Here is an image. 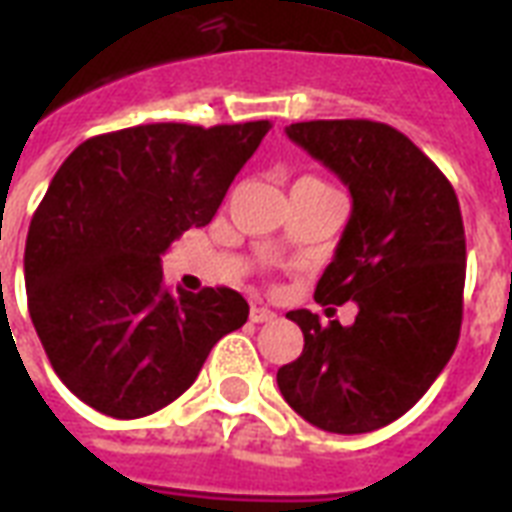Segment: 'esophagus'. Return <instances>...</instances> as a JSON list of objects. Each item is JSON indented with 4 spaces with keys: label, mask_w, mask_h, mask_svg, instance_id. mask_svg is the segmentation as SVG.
Masks as SVG:
<instances>
[{
    "label": "esophagus",
    "mask_w": 512,
    "mask_h": 512,
    "mask_svg": "<svg viewBox=\"0 0 512 512\" xmlns=\"http://www.w3.org/2000/svg\"><path fill=\"white\" fill-rule=\"evenodd\" d=\"M249 319H252L255 325H263V322H273V319H276V314H273L271 308L252 306V311H249Z\"/></svg>",
    "instance_id": "obj_1"
}]
</instances>
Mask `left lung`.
Segmentation results:
<instances>
[{
  "mask_svg": "<svg viewBox=\"0 0 512 512\" xmlns=\"http://www.w3.org/2000/svg\"><path fill=\"white\" fill-rule=\"evenodd\" d=\"M287 136L351 193V217L314 300L360 311L349 327L290 311L303 351L276 381L308 424L373 432L419 403L459 341L467 260L459 201L446 174L386 123L308 120L287 126Z\"/></svg>",
  "mask_w": 512,
  "mask_h": 512,
  "instance_id": "left-lung-1",
  "label": "left lung"
}]
</instances>
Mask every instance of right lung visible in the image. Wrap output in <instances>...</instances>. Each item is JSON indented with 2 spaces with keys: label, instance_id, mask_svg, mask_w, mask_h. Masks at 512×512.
I'll return each instance as SVG.
<instances>
[{
  "label": "right lung",
  "instance_id": "1",
  "mask_svg": "<svg viewBox=\"0 0 512 512\" xmlns=\"http://www.w3.org/2000/svg\"><path fill=\"white\" fill-rule=\"evenodd\" d=\"M271 123H147L91 136L31 217L26 300L56 376L112 419L161 411L190 389L222 335L249 317L230 287L174 292L161 255L204 228Z\"/></svg>",
  "mask_w": 512,
  "mask_h": 512
}]
</instances>
